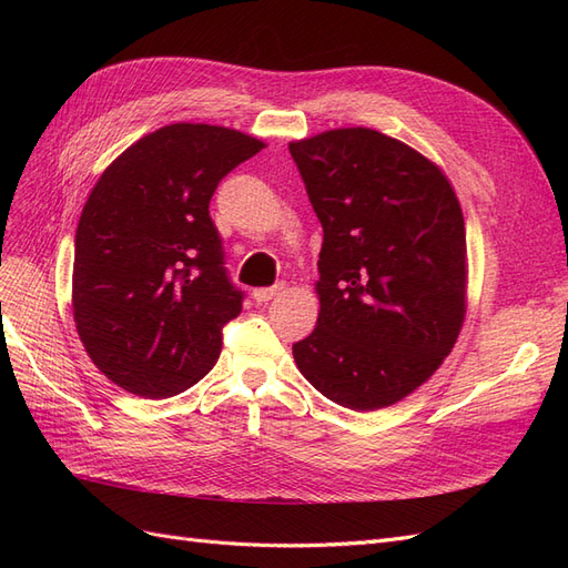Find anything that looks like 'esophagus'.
<instances>
[{
	"label": "esophagus",
	"instance_id": "esophagus-1",
	"mask_svg": "<svg viewBox=\"0 0 568 568\" xmlns=\"http://www.w3.org/2000/svg\"><path fill=\"white\" fill-rule=\"evenodd\" d=\"M284 291V284H274V286H265V288H255L253 291V298H255V303H267V301H272L274 296H280Z\"/></svg>",
	"mask_w": 568,
	"mask_h": 568
}]
</instances>
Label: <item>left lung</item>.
<instances>
[{"label": "left lung", "instance_id": "1", "mask_svg": "<svg viewBox=\"0 0 568 568\" xmlns=\"http://www.w3.org/2000/svg\"><path fill=\"white\" fill-rule=\"evenodd\" d=\"M288 151L324 230L320 317L294 359L336 405L388 407L440 367L462 329L459 201L438 165L369 128L322 132Z\"/></svg>", "mask_w": 568, "mask_h": 568}]
</instances>
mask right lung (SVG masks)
<instances>
[{
    "mask_svg": "<svg viewBox=\"0 0 568 568\" xmlns=\"http://www.w3.org/2000/svg\"><path fill=\"white\" fill-rule=\"evenodd\" d=\"M265 144L230 128L175 123L104 170L75 232L73 315L84 351L144 398L186 390L213 369L244 291L225 267L211 199Z\"/></svg>",
    "mask_w": 568,
    "mask_h": 568,
    "instance_id": "right-lung-1",
    "label": "right lung"
}]
</instances>
